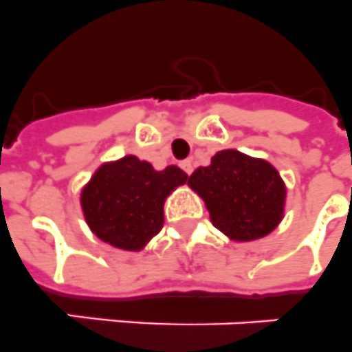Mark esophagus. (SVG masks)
Wrapping results in <instances>:
<instances>
[{
	"label": "esophagus",
	"instance_id": "esophagus-1",
	"mask_svg": "<svg viewBox=\"0 0 352 352\" xmlns=\"http://www.w3.org/2000/svg\"><path fill=\"white\" fill-rule=\"evenodd\" d=\"M181 168L188 173V175H191V173H193V161H191V159H186V161L181 162Z\"/></svg>",
	"mask_w": 352,
	"mask_h": 352
}]
</instances>
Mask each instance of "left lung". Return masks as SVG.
Returning a JSON list of instances; mask_svg holds the SVG:
<instances>
[{"label":"left lung","instance_id":"obj_1","mask_svg":"<svg viewBox=\"0 0 352 352\" xmlns=\"http://www.w3.org/2000/svg\"><path fill=\"white\" fill-rule=\"evenodd\" d=\"M188 186L204 200L212 226L234 243L261 240L285 218L286 184L267 159L220 150Z\"/></svg>","mask_w":352,"mask_h":352}]
</instances>
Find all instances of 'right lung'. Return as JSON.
Instances as JSON below:
<instances>
[{
    "label": "right lung",
    "mask_w": 352,
    "mask_h": 352,
    "mask_svg": "<svg viewBox=\"0 0 352 352\" xmlns=\"http://www.w3.org/2000/svg\"><path fill=\"white\" fill-rule=\"evenodd\" d=\"M188 173L175 164L157 171L129 153L102 162L80 191V208L91 232L105 243L141 252L164 223V202Z\"/></svg>",
    "instance_id": "1"
}]
</instances>
